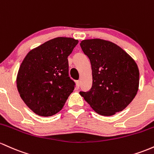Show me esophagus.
<instances>
[{
  "label": "esophagus",
  "mask_w": 154,
  "mask_h": 154,
  "mask_svg": "<svg viewBox=\"0 0 154 154\" xmlns=\"http://www.w3.org/2000/svg\"><path fill=\"white\" fill-rule=\"evenodd\" d=\"M75 83H76L77 87L78 88L80 87V86H81V81L80 80H78V81H76V82H75Z\"/></svg>",
  "instance_id": "obj_1"
}]
</instances>
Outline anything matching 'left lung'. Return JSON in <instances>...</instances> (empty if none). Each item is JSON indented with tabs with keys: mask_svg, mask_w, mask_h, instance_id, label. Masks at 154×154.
I'll return each instance as SVG.
<instances>
[{
	"mask_svg": "<svg viewBox=\"0 0 154 154\" xmlns=\"http://www.w3.org/2000/svg\"><path fill=\"white\" fill-rule=\"evenodd\" d=\"M91 63L92 86L79 94L102 116L123 110L139 87V70L134 60L116 44L102 39L84 40L80 44Z\"/></svg>",
	"mask_w": 154,
	"mask_h": 154,
	"instance_id": "left-lung-1",
	"label": "left lung"
}]
</instances>
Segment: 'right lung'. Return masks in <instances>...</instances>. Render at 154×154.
<instances>
[{"label": "right lung", "instance_id": "1", "mask_svg": "<svg viewBox=\"0 0 154 154\" xmlns=\"http://www.w3.org/2000/svg\"><path fill=\"white\" fill-rule=\"evenodd\" d=\"M78 43L71 38H56L31 50L22 61L17 89L22 100L36 114H56L75 89V82L69 77L68 57Z\"/></svg>", "mask_w": 154, "mask_h": 154}]
</instances>
